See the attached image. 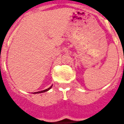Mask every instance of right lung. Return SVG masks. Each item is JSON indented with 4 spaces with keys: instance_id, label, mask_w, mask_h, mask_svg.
Listing matches in <instances>:
<instances>
[{
    "instance_id": "1",
    "label": "right lung",
    "mask_w": 124,
    "mask_h": 124,
    "mask_svg": "<svg viewBox=\"0 0 124 124\" xmlns=\"http://www.w3.org/2000/svg\"><path fill=\"white\" fill-rule=\"evenodd\" d=\"M52 85L51 86V87H50L49 88H48V89H46V90H42V91H41V92H34V93H44V92H47V91H48L49 90H50L51 88H52Z\"/></svg>"
}]
</instances>
